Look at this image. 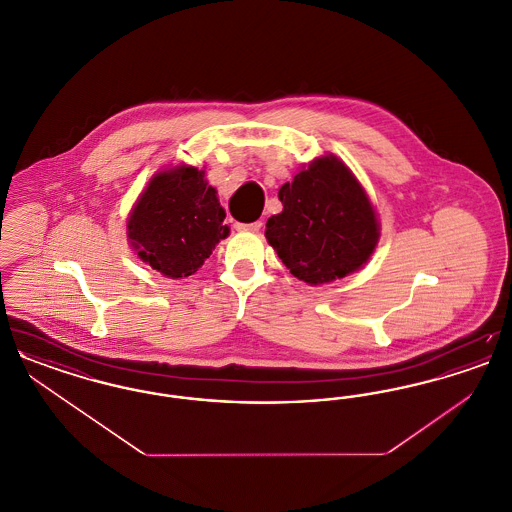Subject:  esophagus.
<instances>
[{"mask_svg": "<svg viewBox=\"0 0 512 512\" xmlns=\"http://www.w3.org/2000/svg\"><path fill=\"white\" fill-rule=\"evenodd\" d=\"M238 230H251V232H257L261 226H263V222L261 220H255V222H236L234 224Z\"/></svg>", "mask_w": 512, "mask_h": 512, "instance_id": "1", "label": "esophagus"}]
</instances>
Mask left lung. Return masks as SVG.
<instances>
[{
	"mask_svg": "<svg viewBox=\"0 0 512 512\" xmlns=\"http://www.w3.org/2000/svg\"><path fill=\"white\" fill-rule=\"evenodd\" d=\"M280 215L267 222L268 244L295 278L317 286L363 267L378 244L365 190L336 157H320L286 182Z\"/></svg>",
	"mask_w": 512,
	"mask_h": 512,
	"instance_id": "8db88e82",
	"label": "left lung"
}]
</instances>
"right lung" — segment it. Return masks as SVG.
<instances>
[{"instance_id":"1","label":"right lung","mask_w":512,"mask_h":512,"mask_svg":"<svg viewBox=\"0 0 512 512\" xmlns=\"http://www.w3.org/2000/svg\"><path fill=\"white\" fill-rule=\"evenodd\" d=\"M224 217L205 171L182 165L149 182L130 213L128 238L149 267L169 278H186L228 236Z\"/></svg>"}]
</instances>
